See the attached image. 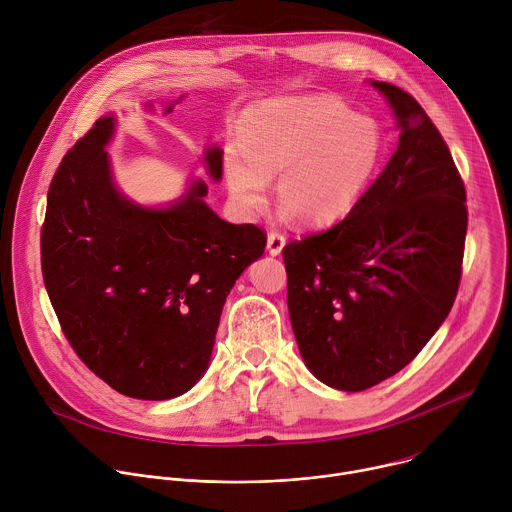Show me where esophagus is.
I'll list each match as a JSON object with an SVG mask.
<instances>
[{
  "label": "esophagus",
  "mask_w": 512,
  "mask_h": 512,
  "mask_svg": "<svg viewBox=\"0 0 512 512\" xmlns=\"http://www.w3.org/2000/svg\"><path fill=\"white\" fill-rule=\"evenodd\" d=\"M283 245H285V237H283L281 233L271 231V233L267 235V251H269V255H279L281 249H283Z\"/></svg>",
  "instance_id": "obj_1"
}]
</instances>
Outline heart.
I'll list each match as a JSON object with an SVG mask.
<instances>
[{
  "instance_id": "obj_1",
  "label": "heart",
  "mask_w": 512,
  "mask_h": 512,
  "mask_svg": "<svg viewBox=\"0 0 512 512\" xmlns=\"http://www.w3.org/2000/svg\"><path fill=\"white\" fill-rule=\"evenodd\" d=\"M387 152L383 127L336 97H294L259 105L243 145L229 143L225 178L249 212L265 204L279 172L277 200L306 225H332L350 214L377 180Z\"/></svg>"
}]
</instances>
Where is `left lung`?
<instances>
[{"label":"left lung","instance_id":"8db88e82","mask_svg":"<svg viewBox=\"0 0 512 512\" xmlns=\"http://www.w3.org/2000/svg\"><path fill=\"white\" fill-rule=\"evenodd\" d=\"M373 87L397 117V152L340 223L283 247L306 367L350 393L407 367L448 318L468 229L466 188L440 131L403 89Z\"/></svg>","mask_w":512,"mask_h":512}]
</instances>
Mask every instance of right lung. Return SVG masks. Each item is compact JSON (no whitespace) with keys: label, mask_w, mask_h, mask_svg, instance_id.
Returning a JSON list of instances; mask_svg holds the SVG:
<instances>
[{"label":"right lung","mask_w":512,"mask_h":512,"mask_svg":"<svg viewBox=\"0 0 512 512\" xmlns=\"http://www.w3.org/2000/svg\"><path fill=\"white\" fill-rule=\"evenodd\" d=\"M113 129L111 115L97 119L50 182L42 275L60 328L87 367L121 395L164 401L208 369L229 291L263 255L267 235L212 212L202 180L168 208L129 202L105 152ZM204 162L221 180L223 152L210 148Z\"/></svg>","instance_id":"1"}]
</instances>
